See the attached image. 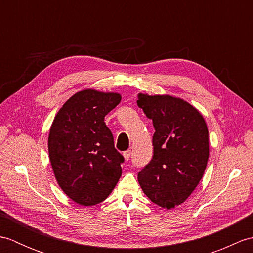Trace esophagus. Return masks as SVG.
<instances>
[{
    "instance_id": "34e87169",
    "label": "esophagus",
    "mask_w": 253,
    "mask_h": 253,
    "mask_svg": "<svg viewBox=\"0 0 253 253\" xmlns=\"http://www.w3.org/2000/svg\"><path fill=\"white\" fill-rule=\"evenodd\" d=\"M123 155H124V158H125V160L126 161H128L130 159V157H131V150H127V151H125L123 153Z\"/></svg>"
}]
</instances>
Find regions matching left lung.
<instances>
[{"label": "left lung", "instance_id": "8db88e82", "mask_svg": "<svg viewBox=\"0 0 253 253\" xmlns=\"http://www.w3.org/2000/svg\"><path fill=\"white\" fill-rule=\"evenodd\" d=\"M137 104L152 120L153 157L138 173L150 200L164 209L184 202L196 189L209 160V130L201 113L169 94L139 93Z\"/></svg>", "mask_w": 253, "mask_h": 253}]
</instances>
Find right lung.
I'll return each instance as SVG.
<instances>
[{
  "mask_svg": "<svg viewBox=\"0 0 253 253\" xmlns=\"http://www.w3.org/2000/svg\"><path fill=\"white\" fill-rule=\"evenodd\" d=\"M121 100L115 92L79 91L52 123L47 148L53 171L62 190L80 206L104 201L122 176L124 157L104 122Z\"/></svg>",
  "mask_w": 253,
  "mask_h": 253,
  "instance_id": "1",
  "label": "right lung"
}]
</instances>
